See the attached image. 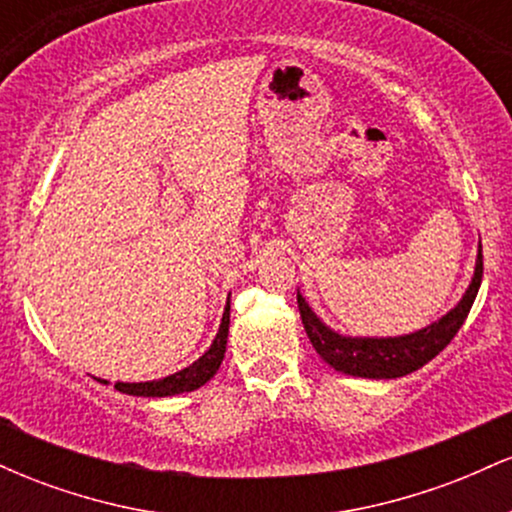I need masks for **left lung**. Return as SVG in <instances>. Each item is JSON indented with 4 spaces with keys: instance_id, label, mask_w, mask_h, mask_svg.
Instances as JSON below:
<instances>
[{
    "instance_id": "8db88e82",
    "label": "left lung",
    "mask_w": 512,
    "mask_h": 512,
    "mask_svg": "<svg viewBox=\"0 0 512 512\" xmlns=\"http://www.w3.org/2000/svg\"><path fill=\"white\" fill-rule=\"evenodd\" d=\"M481 274H484V255L479 250L474 279L467 293L462 296V301L448 315L440 317L431 327H426V330L395 339L342 337V334L332 332L330 327L322 325L320 317L308 308L301 293L296 298L305 332H308V339L313 342L322 361L330 363L339 373L356 375V378H402V375L414 373L431 358H436L452 342V337L464 325L469 310H472V303L481 286Z\"/></svg>"
}]
</instances>
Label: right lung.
I'll return each mask as SVG.
<instances>
[{"mask_svg":"<svg viewBox=\"0 0 512 512\" xmlns=\"http://www.w3.org/2000/svg\"><path fill=\"white\" fill-rule=\"evenodd\" d=\"M228 322H231V305H226V310H223L221 327H219V334H216L214 344H211L207 354L199 356L192 366L182 368L180 373L168 375V378L151 380V383H115V390L125 392V395H137V397H168V395H180V392H192L197 390V387H202L207 380L214 378V373L219 370L223 361V354H226Z\"/></svg>","mask_w":512,"mask_h":512,"instance_id":"1","label":"right lung"}]
</instances>
